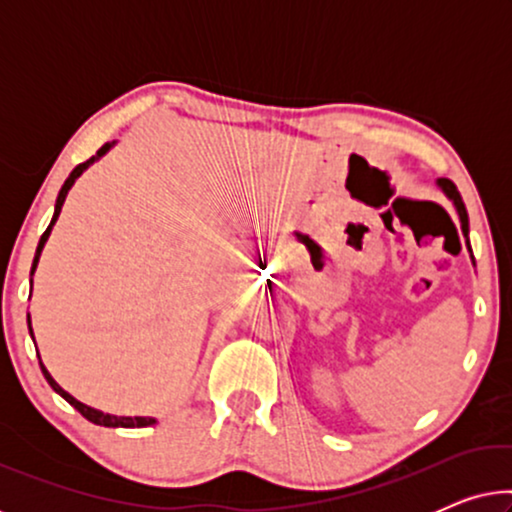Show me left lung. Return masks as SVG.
Wrapping results in <instances>:
<instances>
[{"instance_id": "left-lung-1", "label": "left lung", "mask_w": 512, "mask_h": 512, "mask_svg": "<svg viewBox=\"0 0 512 512\" xmlns=\"http://www.w3.org/2000/svg\"><path fill=\"white\" fill-rule=\"evenodd\" d=\"M438 188L454 202V207H457V214H459V221H461V230H464V235H468V214H466L464 200H461L457 186H454L450 179H438ZM468 249H471V244H468Z\"/></svg>"}]
</instances>
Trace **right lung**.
Here are the masks:
<instances>
[{"instance_id": "add662e5", "label": "right lung", "mask_w": 512, "mask_h": 512, "mask_svg": "<svg viewBox=\"0 0 512 512\" xmlns=\"http://www.w3.org/2000/svg\"><path fill=\"white\" fill-rule=\"evenodd\" d=\"M116 142H107L102 146L100 151L95 153L93 158H88L86 163H81V165H76L74 170H72V174H69L67 177V181L65 184H62V188H60V193H58V200H55V212H53V219H51V223H48V228H46V233L41 235V240H39V247H37V254H34V261H32V270H30V275H34V270H37V263H39V256H41V249H44V244H46V240H48V235H51V230H53V226H55V221H58V216H60V209H62V205H65V198H67V193H69V188L74 186V181L81 177L83 172L88 170L90 165L95 163V160H100L104 153H107L111 146H114ZM30 284H32V279H30ZM27 326H30V335H34L32 333V321H30V314H27ZM34 340V338H32ZM39 366H41V373H44V377H46V382L51 384L53 387V391L55 394H60L62 398H65V401L69 403V405H74L76 410L81 412L83 417L88 419V422H93V424H100V426H123V429H139V426H151V424H156V419L153 417H118V415H109V412H102V410H95V408H90V405H86V403H81V401H76V398L72 396V394H67L65 389L60 387L58 382L53 380L51 377V373H48L46 370V366L44 363H41V359H39Z\"/></svg>"}]
</instances>
